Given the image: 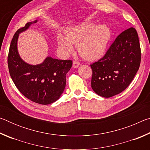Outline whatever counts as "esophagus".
I'll return each instance as SVG.
<instances>
[{
	"mask_svg": "<svg viewBox=\"0 0 150 150\" xmlns=\"http://www.w3.org/2000/svg\"><path fill=\"white\" fill-rule=\"evenodd\" d=\"M79 65H80L79 62H77V61H75V62H73V67H74V68H77V67H79Z\"/></svg>",
	"mask_w": 150,
	"mask_h": 150,
	"instance_id": "obj_1",
	"label": "esophagus"
}]
</instances>
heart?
I'll list each match as a JSON object with an SVG mask.
<instances>
[{
    "label": "heart",
    "mask_w": 150,
    "mask_h": 150,
    "mask_svg": "<svg viewBox=\"0 0 150 150\" xmlns=\"http://www.w3.org/2000/svg\"><path fill=\"white\" fill-rule=\"evenodd\" d=\"M66 38L57 35V44L65 55L73 51V44H78L79 54L84 59L96 60L103 56L111 38V31L106 24L95 26L84 22L65 30Z\"/></svg>",
    "instance_id": "1"
}]
</instances>
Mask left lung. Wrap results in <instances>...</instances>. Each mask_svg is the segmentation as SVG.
Here are the masks:
<instances>
[{
    "label": "left lung",
    "instance_id": "1",
    "mask_svg": "<svg viewBox=\"0 0 150 150\" xmlns=\"http://www.w3.org/2000/svg\"><path fill=\"white\" fill-rule=\"evenodd\" d=\"M140 62L138 33L130 28L118 35L101 59L91 65L93 90L105 98L122 92L135 77Z\"/></svg>",
    "mask_w": 150,
    "mask_h": 150
}]
</instances>
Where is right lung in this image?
Segmentation results:
<instances>
[{"mask_svg": "<svg viewBox=\"0 0 150 150\" xmlns=\"http://www.w3.org/2000/svg\"><path fill=\"white\" fill-rule=\"evenodd\" d=\"M36 22H28L14 34L8 55V70L14 85L25 97L40 105H50L59 99L64 91L66 74L73 62L47 57L41 64L32 65L20 58L17 50L19 34Z\"/></svg>", "mask_w": 150, "mask_h": 150, "instance_id": "right-lung-1", "label": "right lung"}]
</instances>
